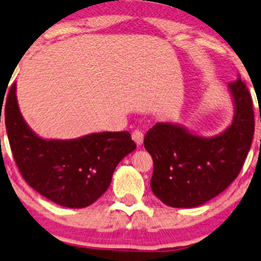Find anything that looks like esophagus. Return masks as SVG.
<instances>
[{
    "label": "esophagus",
    "instance_id": "1",
    "mask_svg": "<svg viewBox=\"0 0 261 261\" xmlns=\"http://www.w3.org/2000/svg\"><path fill=\"white\" fill-rule=\"evenodd\" d=\"M143 138H144V136H143V134L141 133V131L136 130V131H134V133H133V140L136 142L137 146H141V144L143 143Z\"/></svg>",
    "mask_w": 261,
    "mask_h": 261
}]
</instances>
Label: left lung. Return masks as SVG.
<instances>
[{"label": "left lung", "instance_id": "8db88e82", "mask_svg": "<svg viewBox=\"0 0 261 261\" xmlns=\"http://www.w3.org/2000/svg\"><path fill=\"white\" fill-rule=\"evenodd\" d=\"M227 89L233 118L223 133L204 137L173 123H158L148 130L144 148L154 163L150 188L167 206H201L239 176L253 141V102L240 75Z\"/></svg>", "mask_w": 261, "mask_h": 261}]
</instances>
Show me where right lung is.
I'll return each mask as SVG.
<instances>
[{
    "mask_svg": "<svg viewBox=\"0 0 261 261\" xmlns=\"http://www.w3.org/2000/svg\"><path fill=\"white\" fill-rule=\"evenodd\" d=\"M5 115L13 156L25 182L68 208H84L103 195L115 167L136 149L127 131L94 133L73 140L39 137L20 113L15 83L9 90Z\"/></svg>",
    "mask_w": 261,
    "mask_h": 261,
    "instance_id": "add662e5",
    "label": "right lung"
}]
</instances>
